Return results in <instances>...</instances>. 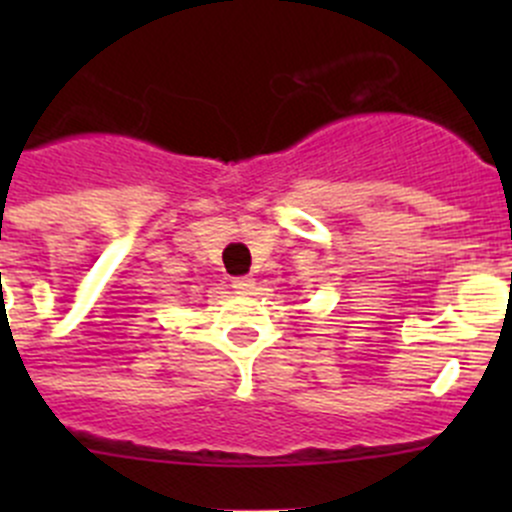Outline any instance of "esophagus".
<instances>
[{
	"label": "esophagus",
	"mask_w": 512,
	"mask_h": 512,
	"mask_svg": "<svg viewBox=\"0 0 512 512\" xmlns=\"http://www.w3.org/2000/svg\"><path fill=\"white\" fill-rule=\"evenodd\" d=\"M232 289L240 294H250L255 289V280L252 277H232Z\"/></svg>",
	"instance_id": "esophagus-1"
}]
</instances>
